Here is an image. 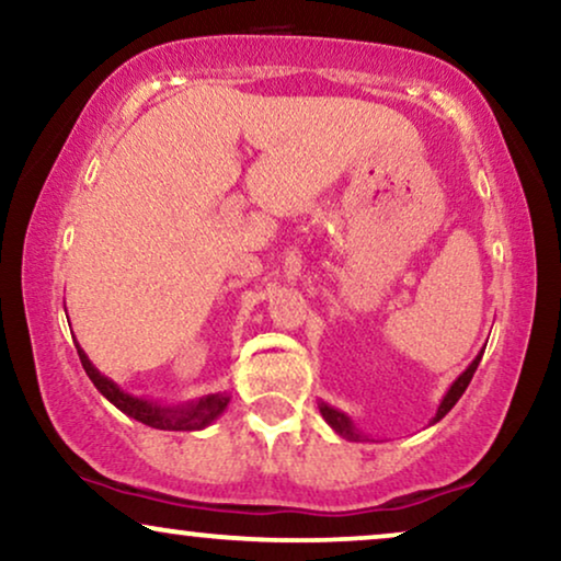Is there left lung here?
Segmentation results:
<instances>
[{"label":"left lung","mask_w":561,"mask_h":561,"mask_svg":"<svg viewBox=\"0 0 561 561\" xmlns=\"http://www.w3.org/2000/svg\"><path fill=\"white\" fill-rule=\"evenodd\" d=\"M480 358H482V351L474 356V362L469 364V367H467L465 371H461V375H459L457 379H454V385L449 387V392L444 394L442 405H438L436 415H433L431 423H438L446 413H449V410H451L454 405H457L459 398H461V394H465V390L469 387V382H472L477 367H480ZM318 408H320V415L325 417V423L331 425V428H333L335 433H339L341 438H346V442H367V436H364V433L356 428L354 421H351V417H348L346 413H341V410H335L333 405H328V402H318Z\"/></svg>","instance_id":"1"}]
</instances>
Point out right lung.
Instances as JSON below:
<instances>
[{
	"label": "right lung",
	"mask_w": 561,
	"mask_h": 561,
	"mask_svg": "<svg viewBox=\"0 0 561 561\" xmlns=\"http://www.w3.org/2000/svg\"><path fill=\"white\" fill-rule=\"evenodd\" d=\"M81 367H84L87 377L92 379L96 390H100L104 398H107L112 405L117 410H123L125 415L136 417L138 423L151 425V428L159 431H203L210 425L213 421L226 413L230 394L228 392H213L205 394V398L190 400V402H179V405H161L156 400H146V398H136V394H128L125 390L112 382L110 377H104L100 369L89 362V356L84 354V348L77 343Z\"/></svg>",
	"instance_id": "obj_1"
}]
</instances>
